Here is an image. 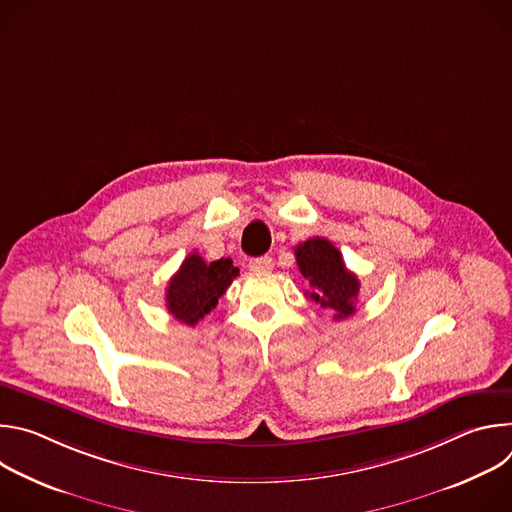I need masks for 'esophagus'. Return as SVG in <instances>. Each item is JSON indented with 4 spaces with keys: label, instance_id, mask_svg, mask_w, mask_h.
<instances>
[{
    "label": "esophagus",
    "instance_id": "1",
    "mask_svg": "<svg viewBox=\"0 0 512 512\" xmlns=\"http://www.w3.org/2000/svg\"><path fill=\"white\" fill-rule=\"evenodd\" d=\"M249 269L251 271H271L273 269V259L269 255L255 257V259L249 261Z\"/></svg>",
    "mask_w": 512,
    "mask_h": 512
}]
</instances>
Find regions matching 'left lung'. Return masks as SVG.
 <instances>
[{"label": "left lung", "mask_w": 512, "mask_h": 512, "mask_svg": "<svg viewBox=\"0 0 512 512\" xmlns=\"http://www.w3.org/2000/svg\"><path fill=\"white\" fill-rule=\"evenodd\" d=\"M300 273L310 283L306 291L316 304L334 314V320L350 318L356 312L358 277L346 269L340 251L324 237H314L296 247Z\"/></svg>", "instance_id": "left-lung-1"}]
</instances>
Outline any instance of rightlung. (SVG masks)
<instances>
[{
    "label": "right lung",
    "mask_w": 512,
    "mask_h": 512,
    "mask_svg": "<svg viewBox=\"0 0 512 512\" xmlns=\"http://www.w3.org/2000/svg\"><path fill=\"white\" fill-rule=\"evenodd\" d=\"M237 275L239 269L231 259L206 263L198 253H190L168 283V312L186 326L198 324L218 304V298Z\"/></svg>",
    "instance_id": "1"
}]
</instances>
